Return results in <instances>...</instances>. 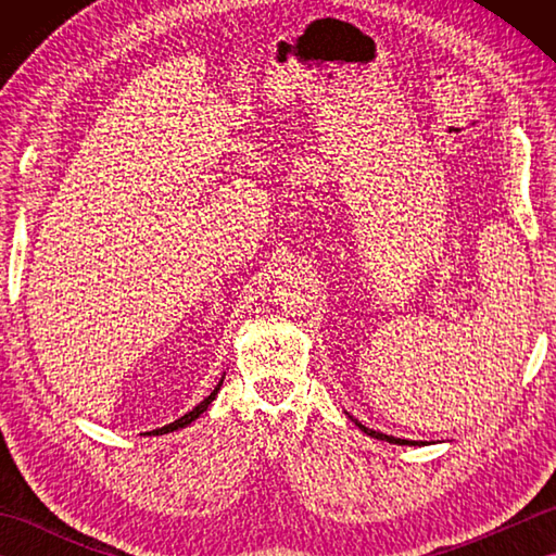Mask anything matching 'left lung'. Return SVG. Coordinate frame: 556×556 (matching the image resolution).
I'll return each instance as SVG.
<instances>
[{"instance_id": "obj_1", "label": "left lung", "mask_w": 556, "mask_h": 556, "mask_svg": "<svg viewBox=\"0 0 556 556\" xmlns=\"http://www.w3.org/2000/svg\"><path fill=\"white\" fill-rule=\"evenodd\" d=\"M358 425V428L365 432V434H370V437H375V440H382V442H389V444H406V446H418V444H425V442H416V440H401V437H392V434H384V432H377V430H370V428H365L363 422H358V420H353Z\"/></svg>"}]
</instances>
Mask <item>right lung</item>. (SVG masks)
Wrapping results in <instances>:
<instances>
[{
  "label": "right lung",
  "mask_w": 556,
  "mask_h": 556,
  "mask_svg": "<svg viewBox=\"0 0 556 556\" xmlns=\"http://www.w3.org/2000/svg\"><path fill=\"white\" fill-rule=\"evenodd\" d=\"M222 382H224V377L219 380V384L212 389L210 392V396H205L203 401H200V404L193 408V410H188V413H184V416L179 418V420H174V422H169V425H164V428H157V430H152L150 434H167V432H174V430H181V428H186V425H191L195 418H200L203 416V413L207 410V406L212 404V401H215V396H217V392H219V387H222Z\"/></svg>",
  "instance_id": "1"
}]
</instances>
